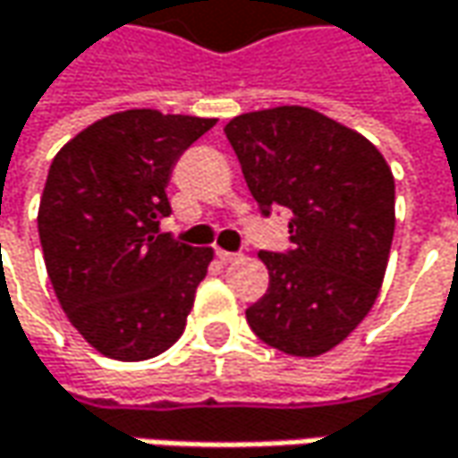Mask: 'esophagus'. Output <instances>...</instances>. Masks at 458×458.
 Here are the masks:
<instances>
[{
    "label": "esophagus",
    "mask_w": 458,
    "mask_h": 458,
    "mask_svg": "<svg viewBox=\"0 0 458 458\" xmlns=\"http://www.w3.org/2000/svg\"><path fill=\"white\" fill-rule=\"evenodd\" d=\"M217 259H220L223 265H230V262L241 259V254H233V251H223V249H217Z\"/></svg>",
    "instance_id": "obj_1"
}]
</instances>
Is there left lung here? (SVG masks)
<instances>
[{
    "mask_svg": "<svg viewBox=\"0 0 458 458\" xmlns=\"http://www.w3.org/2000/svg\"><path fill=\"white\" fill-rule=\"evenodd\" d=\"M225 136L265 215L293 212V251H259L270 288L246 319L277 352L327 353L380 293L395 230L394 173L372 141L310 106L238 114Z\"/></svg>",
    "mask_w": 458,
    "mask_h": 458,
    "instance_id": "8db88e82",
    "label": "left lung"
}]
</instances>
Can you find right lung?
Wrapping results in <instances>:
<instances>
[{
	"label": "right lung",
	"mask_w": 458,
	"mask_h": 458,
	"mask_svg": "<svg viewBox=\"0 0 458 458\" xmlns=\"http://www.w3.org/2000/svg\"><path fill=\"white\" fill-rule=\"evenodd\" d=\"M217 120L125 109L83 128L52 159L38 238L72 327L109 359L144 361L186 330L215 257L159 230L175 159Z\"/></svg>",
	"instance_id": "right-lung-1"
}]
</instances>
